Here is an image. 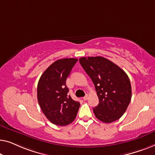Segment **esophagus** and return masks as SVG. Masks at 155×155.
Wrapping results in <instances>:
<instances>
[{
  "mask_svg": "<svg viewBox=\"0 0 155 155\" xmlns=\"http://www.w3.org/2000/svg\"><path fill=\"white\" fill-rule=\"evenodd\" d=\"M83 99H84V100H87L88 99V95H86L84 97H83Z\"/></svg>",
  "mask_w": 155,
  "mask_h": 155,
  "instance_id": "1",
  "label": "esophagus"
}]
</instances>
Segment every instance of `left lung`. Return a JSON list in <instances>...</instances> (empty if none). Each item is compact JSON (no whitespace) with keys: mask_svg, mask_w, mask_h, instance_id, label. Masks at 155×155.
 Listing matches in <instances>:
<instances>
[{"mask_svg":"<svg viewBox=\"0 0 155 155\" xmlns=\"http://www.w3.org/2000/svg\"><path fill=\"white\" fill-rule=\"evenodd\" d=\"M79 62L95 85L99 98L93 108L97 119L112 123L125 113L131 99V85L125 71L103 57L81 58Z\"/></svg>","mask_w":155,"mask_h":155,"instance_id":"left-lung-1","label":"left lung"}]
</instances>
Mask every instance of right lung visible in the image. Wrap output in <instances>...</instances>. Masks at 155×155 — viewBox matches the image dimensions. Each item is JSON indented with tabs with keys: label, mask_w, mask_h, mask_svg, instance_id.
<instances>
[{
	"label": "right lung",
	"mask_w": 155,
	"mask_h": 155,
	"mask_svg": "<svg viewBox=\"0 0 155 155\" xmlns=\"http://www.w3.org/2000/svg\"><path fill=\"white\" fill-rule=\"evenodd\" d=\"M77 61L76 58L58 60L45 69L38 81V104L46 118L55 125L67 126L77 117L80 103L67 94L66 79Z\"/></svg>",
	"instance_id": "1"
}]
</instances>
